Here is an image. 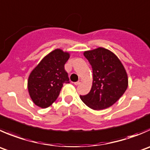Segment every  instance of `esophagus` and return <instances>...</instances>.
<instances>
[{
  "mask_svg": "<svg viewBox=\"0 0 150 150\" xmlns=\"http://www.w3.org/2000/svg\"><path fill=\"white\" fill-rule=\"evenodd\" d=\"M81 83V80H78V81H77V82H75V83H75V85L78 86V85H79V84Z\"/></svg>",
  "mask_w": 150,
  "mask_h": 150,
  "instance_id": "esophagus-1",
  "label": "esophagus"
}]
</instances>
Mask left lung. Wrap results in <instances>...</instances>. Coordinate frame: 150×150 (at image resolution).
<instances>
[{
    "label": "left lung",
    "instance_id": "left-lung-1",
    "mask_svg": "<svg viewBox=\"0 0 150 150\" xmlns=\"http://www.w3.org/2000/svg\"><path fill=\"white\" fill-rule=\"evenodd\" d=\"M93 70L91 91L81 99L88 107L103 110L114 105L125 92L128 79L125 69L114 53L103 47L85 51Z\"/></svg>",
    "mask_w": 150,
    "mask_h": 150
}]
</instances>
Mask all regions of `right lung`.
Instances as JSON below:
<instances>
[{
  "label": "right lung",
  "instance_id": "1",
  "mask_svg": "<svg viewBox=\"0 0 150 150\" xmlns=\"http://www.w3.org/2000/svg\"><path fill=\"white\" fill-rule=\"evenodd\" d=\"M69 53L56 49L45 56L33 69L28 81L29 94L35 105L42 108L56 100L64 83H69L64 64Z\"/></svg>",
  "mask_w": 150,
  "mask_h": 150
}]
</instances>
